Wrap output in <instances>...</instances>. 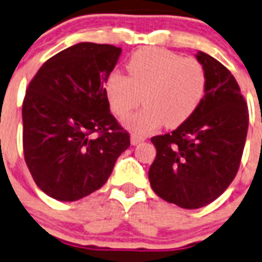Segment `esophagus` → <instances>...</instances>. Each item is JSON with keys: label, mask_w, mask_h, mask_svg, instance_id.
<instances>
[{"label": "esophagus", "mask_w": 262, "mask_h": 262, "mask_svg": "<svg viewBox=\"0 0 262 262\" xmlns=\"http://www.w3.org/2000/svg\"><path fill=\"white\" fill-rule=\"evenodd\" d=\"M130 141L133 145H137V144H140V142L145 141V137L144 136H140V135H136V133H133V135L130 136Z\"/></svg>", "instance_id": "34e87169"}]
</instances>
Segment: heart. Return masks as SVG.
<instances>
[{
  "mask_svg": "<svg viewBox=\"0 0 262 262\" xmlns=\"http://www.w3.org/2000/svg\"><path fill=\"white\" fill-rule=\"evenodd\" d=\"M127 76L112 70L104 82L106 98L118 117L126 116L141 98L145 106L125 118V125L148 133L164 124L177 126L200 106L206 90L205 68L194 57L161 48L136 52L126 65Z\"/></svg>",
  "mask_w": 262,
  "mask_h": 262,
  "instance_id": "1",
  "label": "heart"
}]
</instances>
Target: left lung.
I'll return each instance as SVG.
<instances>
[{"mask_svg":"<svg viewBox=\"0 0 262 262\" xmlns=\"http://www.w3.org/2000/svg\"><path fill=\"white\" fill-rule=\"evenodd\" d=\"M195 57L206 72L201 104L172 133L150 140L157 150L149 169L151 189L184 209H199L225 192L239 168L249 125L233 74L206 53Z\"/></svg>","mask_w":262,"mask_h":262,"instance_id":"left-lung-1","label":"left lung"}]
</instances>
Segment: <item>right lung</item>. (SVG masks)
I'll return each instance as SVG.
<instances>
[{"instance_id":"obj_1","label":"right lung","mask_w":262,"mask_h":262,"mask_svg":"<svg viewBox=\"0 0 262 262\" xmlns=\"http://www.w3.org/2000/svg\"><path fill=\"white\" fill-rule=\"evenodd\" d=\"M121 48L81 42L46 61L23 104L24 157L33 180L58 201H77L107 181L130 136L104 89Z\"/></svg>"}]
</instances>
